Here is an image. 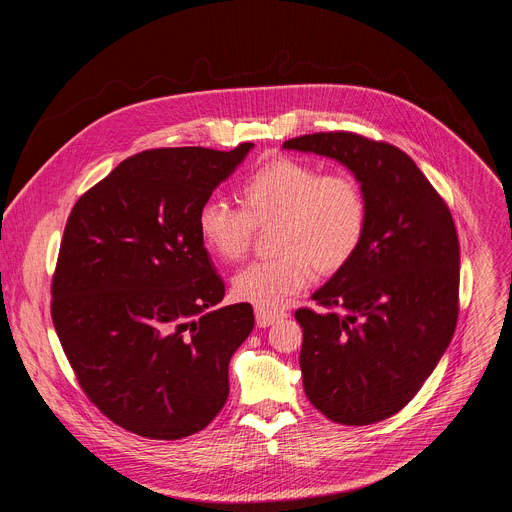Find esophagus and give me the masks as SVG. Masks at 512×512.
<instances>
[{
  "label": "esophagus",
  "mask_w": 512,
  "mask_h": 512,
  "mask_svg": "<svg viewBox=\"0 0 512 512\" xmlns=\"http://www.w3.org/2000/svg\"><path fill=\"white\" fill-rule=\"evenodd\" d=\"M283 316H285L283 312H271V310L255 308V320H257V326H259V328H267V326L279 322Z\"/></svg>",
  "instance_id": "1"
}]
</instances>
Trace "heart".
<instances>
[{"label":"heart","instance_id":"obj_1","mask_svg":"<svg viewBox=\"0 0 512 512\" xmlns=\"http://www.w3.org/2000/svg\"><path fill=\"white\" fill-rule=\"evenodd\" d=\"M241 208L210 198L198 210L202 245L218 259L243 261L257 229H275L277 259L259 261L233 279V296L275 310L310 283L314 267L332 275L358 253L369 229V200L350 172L279 156L239 186Z\"/></svg>","mask_w":512,"mask_h":512}]
</instances>
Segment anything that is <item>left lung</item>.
Listing matches in <instances>:
<instances>
[{
    "label": "left lung",
    "instance_id": "obj_1",
    "mask_svg": "<svg viewBox=\"0 0 512 512\" xmlns=\"http://www.w3.org/2000/svg\"><path fill=\"white\" fill-rule=\"evenodd\" d=\"M346 166L369 200L352 261L300 308V367L310 403L342 425L401 411L433 373L458 322L460 243L454 218L415 162L350 131L283 141Z\"/></svg>",
    "mask_w": 512,
    "mask_h": 512
}]
</instances>
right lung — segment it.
<instances>
[{
	"mask_svg": "<svg viewBox=\"0 0 512 512\" xmlns=\"http://www.w3.org/2000/svg\"><path fill=\"white\" fill-rule=\"evenodd\" d=\"M253 143L145 150L72 206L52 277V322L85 395L123 429L182 440L229 397V362L251 334L225 298L198 210Z\"/></svg>",
	"mask_w": 512,
	"mask_h": 512,
	"instance_id": "obj_1",
	"label": "right lung"
}]
</instances>
